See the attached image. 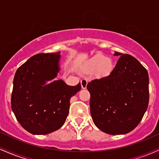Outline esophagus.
Instances as JSON below:
<instances>
[{
  "instance_id": "esophagus-1",
  "label": "esophagus",
  "mask_w": 159,
  "mask_h": 159,
  "mask_svg": "<svg viewBox=\"0 0 159 159\" xmlns=\"http://www.w3.org/2000/svg\"><path fill=\"white\" fill-rule=\"evenodd\" d=\"M87 83H88V81H87V79H85V78H83V79L81 81V87L83 89H85L86 87H87Z\"/></svg>"
}]
</instances>
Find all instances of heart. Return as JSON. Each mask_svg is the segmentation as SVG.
<instances>
[{
	"instance_id": "obj_1",
	"label": "heart",
	"mask_w": 159,
	"mask_h": 159,
	"mask_svg": "<svg viewBox=\"0 0 159 159\" xmlns=\"http://www.w3.org/2000/svg\"><path fill=\"white\" fill-rule=\"evenodd\" d=\"M90 68L93 70L98 69V74L99 75H107L113 69V63L109 58L102 55L97 54L90 61Z\"/></svg>"
}]
</instances>
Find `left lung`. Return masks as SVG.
Wrapping results in <instances>:
<instances>
[{"mask_svg":"<svg viewBox=\"0 0 159 159\" xmlns=\"http://www.w3.org/2000/svg\"><path fill=\"white\" fill-rule=\"evenodd\" d=\"M120 57L110 75L89 82L90 113L95 125L110 134L132 132L149 105L147 70L130 54Z\"/></svg>","mask_w":159,"mask_h":159,"instance_id":"1","label":"left lung"}]
</instances>
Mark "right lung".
<instances>
[{
	"label": "right lung",
	"mask_w": 159,
	"mask_h": 159,
	"mask_svg": "<svg viewBox=\"0 0 159 159\" xmlns=\"http://www.w3.org/2000/svg\"><path fill=\"white\" fill-rule=\"evenodd\" d=\"M60 52L31 57L16 71L11 107L25 130L47 134L57 130L68 116L70 98L81 90V84L66 85L62 80L45 85L59 71Z\"/></svg>",
	"instance_id": "right-lung-1"
}]
</instances>
